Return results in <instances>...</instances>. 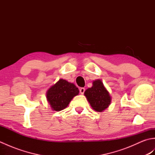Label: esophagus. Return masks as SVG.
I'll return each mask as SVG.
<instances>
[{"label": "esophagus", "mask_w": 155, "mask_h": 155, "mask_svg": "<svg viewBox=\"0 0 155 155\" xmlns=\"http://www.w3.org/2000/svg\"><path fill=\"white\" fill-rule=\"evenodd\" d=\"M84 91H85V88H80V93L83 94L84 93Z\"/></svg>", "instance_id": "obj_1"}]
</instances>
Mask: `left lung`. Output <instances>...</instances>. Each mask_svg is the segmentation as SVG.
<instances>
[{"instance_id": "left-lung-1", "label": "left lung", "mask_w": 155, "mask_h": 155, "mask_svg": "<svg viewBox=\"0 0 155 155\" xmlns=\"http://www.w3.org/2000/svg\"><path fill=\"white\" fill-rule=\"evenodd\" d=\"M93 84L84 92V95L94 110L102 112L109 106L111 98L101 80L94 81Z\"/></svg>"}]
</instances>
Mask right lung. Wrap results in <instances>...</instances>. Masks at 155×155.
Segmentation results:
<instances>
[{
	"instance_id": "add662e5",
	"label": "right lung",
	"mask_w": 155,
	"mask_h": 155,
	"mask_svg": "<svg viewBox=\"0 0 155 155\" xmlns=\"http://www.w3.org/2000/svg\"><path fill=\"white\" fill-rule=\"evenodd\" d=\"M78 93V88L74 84L61 79L49 88L47 98L52 109L58 111L67 107L72 98Z\"/></svg>"
}]
</instances>
